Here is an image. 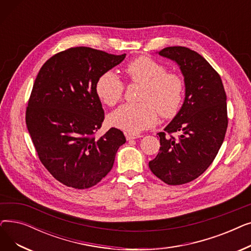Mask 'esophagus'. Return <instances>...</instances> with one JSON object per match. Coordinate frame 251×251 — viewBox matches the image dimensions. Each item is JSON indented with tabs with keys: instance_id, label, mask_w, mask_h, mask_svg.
Returning <instances> with one entry per match:
<instances>
[{
	"instance_id": "34e87169",
	"label": "esophagus",
	"mask_w": 251,
	"mask_h": 251,
	"mask_svg": "<svg viewBox=\"0 0 251 251\" xmlns=\"http://www.w3.org/2000/svg\"><path fill=\"white\" fill-rule=\"evenodd\" d=\"M125 136H126V139H127V140H131V139H136V138H139V137H141V135H139V134L129 133V132H126V133H125Z\"/></svg>"
}]
</instances>
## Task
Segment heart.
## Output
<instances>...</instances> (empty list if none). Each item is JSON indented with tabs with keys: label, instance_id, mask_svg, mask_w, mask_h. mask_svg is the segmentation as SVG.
Segmentation results:
<instances>
[{
	"label": "heart",
	"instance_id": "1",
	"mask_svg": "<svg viewBox=\"0 0 251 251\" xmlns=\"http://www.w3.org/2000/svg\"><path fill=\"white\" fill-rule=\"evenodd\" d=\"M125 72L132 82L142 84L137 103H126L110 114L111 126L139 133L154 126L159 119L175 117L183 102L184 81L180 75L166 72V67L157 61L141 56L128 63ZM124 83L113 71L101 73L96 81L95 91L99 100L113 107L124 94Z\"/></svg>",
	"mask_w": 251,
	"mask_h": 251
}]
</instances>
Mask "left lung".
<instances>
[{"instance_id": "8db88e82", "label": "left lung", "mask_w": 251, "mask_h": 251, "mask_svg": "<svg viewBox=\"0 0 251 251\" xmlns=\"http://www.w3.org/2000/svg\"><path fill=\"white\" fill-rule=\"evenodd\" d=\"M159 55L179 65L185 100L165 132L157 133L160 151L149 166L169 185H181L200 177L218 154L228 127L227 97L219 73L199 52L168 47Z\"/></svg>"}]
</instances>
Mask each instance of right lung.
<instances>
[{"label": "right lung", "mask_w": 251, "mask_h": 251, "mask_svg": "<svg viewBox=\"0 0 251 251\" xmlns=\"http://www.w3.org/2000/svg\"><path fill=\"white\" fill-rule=\"evenodd\" d=\"M125 57L70 48L50 58L35 78L26 125L42 164L66 186H95L112 170L118 149L126 142L117 128L95 137L104 119L96 81Z\"/></svg>", "instance_id": "obj_1"}]
</instances>
